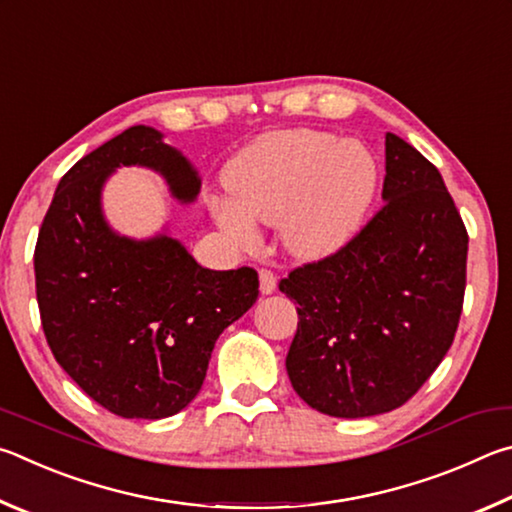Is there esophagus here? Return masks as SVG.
Returning <instances> with one entry per match:
<instances>
[{
  "instance_id": "esophagus-1",
  "label": "esophagus",
  "mask_w": 512,
  "mask_h": 512,
  "mask_svg": "<svg viewBox=\"0 0 512 512\" xmlns=\"http://www.w3.org/2000/svg\"><path fill=\"white\" fill-rule=\"evenodd\" d=\"M258 279H261L263 294H272L276 290V274L272 270H261L258 272Z\"/></svg>"
}]
</instances>
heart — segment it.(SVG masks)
<instances>
[{"instance_id":"obj_1","label":"heart","mask_w":512,"mask_h":512,"mask_svg":"<svg viewBox=\"0 0 512 512\" xmlns=\"http://www.w3.org/2000/svg\"><path fill=\"white\" fill-rule=\"evenodd\" d=\"M224 186L231 202L211 197L209 211L233 245H254V220L279 224L290 256L319 261L360 231L378 191V161L364 143L333 132L276 130L231 161Z\"/></svg>"}]
</instances>
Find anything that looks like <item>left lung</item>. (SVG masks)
<instances>
[{
    "instance_id": "1",
    "label": "left lung",
    "mask_w": 512,
    "mask_h": 512,
    "mask_svg": "<svg viewBox=\"0 0 512 512\" xmlns=\"http://www.w3.org/2000/svg\"><path fill=\"white\" fill-rule=\"evenodd\" d=\"M384 146L382 209L346 247L279 283L299 303L292 387L335 418L405 405L450 351L463 310L461 213L432 161L391 132Z\"/></svg>"
}]
</instances>
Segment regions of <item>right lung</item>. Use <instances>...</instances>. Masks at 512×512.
Returning a JSON list of instances; mask_svg holds the SVG:
<instances>
[{"label":"right lung","mask_w":512,"mask_h":512,"mask_svg":"<svg viewBox=\"0 0 512 512\" xmlns=\"http://www.w3.org/2000/svg\"><path fill=\"white\" fill-rule=\"evenodd\" d=\"M119 166L166 177L193 202L200 177L161 132L134 125L60 179L35 242V294L56 362L121 418H168L200 391L215 339L258 299L251 267L215 272L168 238L130 240L103 218L101 188Z\"/></svg>","instance_id":"obj_1"}]
</instances>
